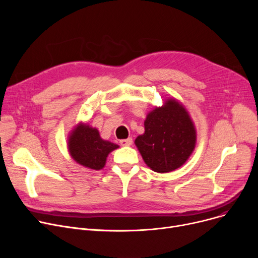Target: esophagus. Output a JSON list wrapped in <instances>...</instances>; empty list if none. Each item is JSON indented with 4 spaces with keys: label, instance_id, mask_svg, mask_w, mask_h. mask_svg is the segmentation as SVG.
Wrapping results in <instances>:
<instances>
[{
    "label": "esophagus",
    "instance_id": "1",
    "mask_svg": "<svg viewBox=\"0 0 258 258\" xmlns=\"http://www.w3.org/2000/svg\"><path fill=\"white\" fill-rule=\"evenodd\" d=\"M122 146H130L133 144V139L132 138H127V139H122L119 142Z\"/></svg>",
    "mask_w": 258,
    "mask_h": 258
}]
</instances>
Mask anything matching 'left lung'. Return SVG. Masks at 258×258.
<instances>
[{"instance_id": "8db88e82", "label": "left lung", "mask_w": 258, "mask_h": 258, "mask_svg": "<svg viewBox=\"0 0 258 258\" xmlns=\"http://www.w3.org/2000/svg\"><path fill=\"white\" fill-rule=\"evenodd\" d=\"M144 128L135 144L145 164L156 172L165 173L181 167L196 147L194 122L186 108L173 98L148 113Z\"/></svg>"}]
</instances>
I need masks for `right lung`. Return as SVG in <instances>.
I'll return each instance as SVG.
<instances>
[{"label":"right lung","instance_id":"right-lung-1","mask_svg":"<svg viewBox=\"0 0 258 258\" xmlns=\"http://www.w3.org/2000/svg\"><path fill=\"white\" fill-rule=\"evenodd\" d=\"M68 147L71 157L78 164L99 170L104 167L108 154L119 146L101 139L97 128L79 123L70 135Z\"/></svg>","mask_w":258,"mask_h":258}]
</instances>
